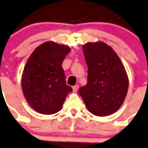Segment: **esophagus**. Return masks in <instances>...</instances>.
<instances>
[{
	"label": "esophagus",
	"instance_id": "esophagus-1",
	"mask_svg": "<svg viewBox=\"0 0 148 148\" xmlns=\"http://www.w3.org/2000/svg\"><path fill=\"white\" fill-rule=\"evenodd\" d=\"M72 89H73V91L74 92H77L78 90V89H79V86L78 85L74 86L72 87Z\"/></svg>",
	"mask_w": 148,
	"mask_h": 148
}]
</instances>
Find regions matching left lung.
Returning <instances> with one entry per match:
<instances>
[{
	"label": "left lung",
	"mask_w": 148,
	"mask_h": 148,
	"mask_svg": "<svg viewBox=\"0 0 148 148\" xmlns=\"http://www.w3.org/2000/svg\"><path fill=\"white\" fill-rule=\"evenodd\" d=\"M88 65L87 84L78 92L88 110L99 116H108L120 108L126 98L129 80L120 58L103 42L83 46Z\"/></svg>",
	"instance_id": "obj_1"
}]
</instances>
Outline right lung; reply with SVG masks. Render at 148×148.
Wrapping results in <instances>:
<instances>
[{"instance_id": "right-lung-1", "label": "right lung", "mask_w": 148, "mask_h": 148, "mask_svg": "<svg viewBox=\"0 0 148 148\" xmlns=\"http://www.w3.org/2000/svg\"><path fill=\"white\" fill-rule=\"evenodd\" d=\"M71 49L48 41L40 45L28 58L22 77V88L26 101L43 114L61 110L72 88L66 84L62 64Z\"/></svg>"}]
</instances>
